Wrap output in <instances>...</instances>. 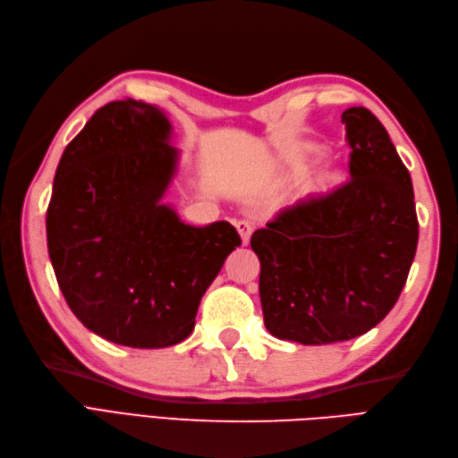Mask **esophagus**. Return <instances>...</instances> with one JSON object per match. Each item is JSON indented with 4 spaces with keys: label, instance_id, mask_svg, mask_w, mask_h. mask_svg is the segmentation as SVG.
Segmentation results:
<instances>
[{
    "label": "esophagus",
    "instance_id": "obj_1",
    "mask_svg": "<svg viewBox=\"0 0 458 458\" xmlns=\"http://www.w3.org/2000/svg\"><path fill=\"white\" fill-rule=\"evenodd\" d=\"M237 231L241 233L242 244H248V242H250V234L254 231V224L250 219H239L237 221Z\"/></svg>",
    "mask_w": 458,
    "mask_h": 458
}]
</instances>
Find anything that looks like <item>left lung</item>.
Instances as JSON below:
<instances>
[{
    "mask_svg": "<svg viewBox=\"0 0 458 458\" xmlns=\"http://www.w3.org/2000/svg\"><path fill=\"white\" fill-rule=\"evenodd\" d=\"M352 147L345 185L298 200L258 229L263 321L303 345L365 335L392 311L419 242L409 170L380 120L344 110Z\"/></svg>",
    "mask_w": 458,
    "mask_h": 458,
    "instance_id": "1",
    "label": "left lung"
}]
</instances>
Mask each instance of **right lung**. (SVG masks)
Returning a JSON list of instances; mask_svg holds the SVG:
<instances>
[{"label": "right lung", "mask_w": 458, "mask_h": 458, "mask_svg": "<svg viewBox=\"0 0 458 458\" xmlns=\"http://www.w3.org/2000/svg\"><path fill=\"white\" fill-rule=\"evenodd\" d=\"M172 123L143 101H113L66 145L47 208V250L81 325L130 348L183 342L199 303L241 246L229 221L183 224L162 204L177 170Z\"/></svg>", "instance_id": "1"}]
</instances>
